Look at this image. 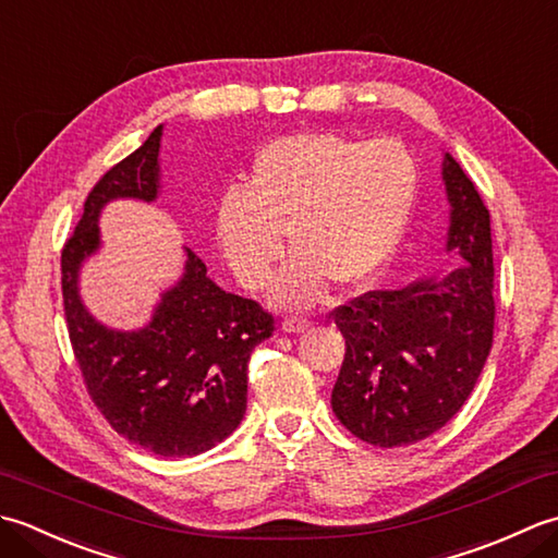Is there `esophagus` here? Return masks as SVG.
<instances>
[{
	"mask_svg": "<svg viewBox=\"0 0 558 558\" xmlns=\"http://www.w3.org/2000/svg\"><path fill=\"white\" fill-rule=\"evenodd\" d=\"M310 326H312V322L304 316H288L286 322H282V330H286V333H304Z\"/></svg>",
	"mask_w": 558,
	"mask_h": 558,
	"instance_id": "esophagus-1",
	"label": "esophagus"
}]
</instances>
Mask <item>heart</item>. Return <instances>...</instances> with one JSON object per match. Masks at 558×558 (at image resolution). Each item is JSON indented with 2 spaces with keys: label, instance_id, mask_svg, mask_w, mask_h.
I'll list each match as a JSON object with an SVG mask.
<instances>
[{
  "label": "heart",
  "instance_id": "obj_1",
  "mask_svg": "<svg viewBox=\"0 0 558 558\" xmlns=\"http://www.w3.org/2000/svg\"><path fill=\"white\" fill-rule=\"evenodd\" d=\"M417 165L390 138L302 132L256 153L240 192L216 210L225 258L248 290L264 288L286 246L298 258L276 288L282 304L318 300L326 282L362 288L381 272L405 234Z\"/></svg>",
  "mask_w": 558,
  "mask_h": 558
}]
</instances>
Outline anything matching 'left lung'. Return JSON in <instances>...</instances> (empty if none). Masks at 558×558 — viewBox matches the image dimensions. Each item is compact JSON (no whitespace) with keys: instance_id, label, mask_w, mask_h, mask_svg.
I'll return each instance as SVG.
<instances>
[{"instance_id":"obj_1","label":"left lung","mask_w":558,"mask_h":558,"mask_svg":"<svg viewBox=\"0 0 558 558\" xmlns=\"http://www.w3.org/2000/svg\"><path fill=\"white\" fill-rule=\"evenodd\" d=\"M444 182L446 252L458 268L402 290H369L330 312L345 338L330 405L350 434L378 448L417 444L453 420L494 342L489 210L448 153Z\"/></svg>"}]
</instances>
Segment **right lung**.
<instances>
[{"instance_id":"1","label":"right lung","mask_w":558,"mask_h":558,"mask_svg":"<svg viewBox=\"0 0 558 558\" xmlns=\"http://www.w3.org/2000/svg\"><path fill=\"white\" fill-rule=\"evenodd\" d=\"M162 126L90 189L62 248L69 340L88 396L129 444L165 458L198 456L228 438L246 412V366L276 318L254 300L220 290L186 248L182 280L162 294L150 324L112 330L78 298V268L100 246L98 216L112 198L153 201L160 186Z\"/></svg>"}]
</instances>
